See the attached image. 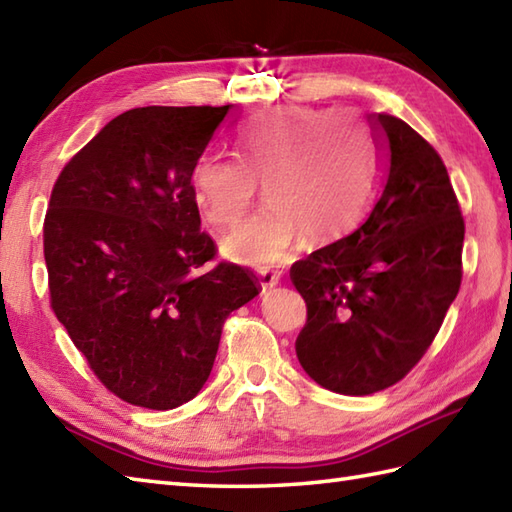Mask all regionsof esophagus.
<instances>
[{
	"label": "esophagus",
	"instance_id": "obj_1",
	"mask_svg": "<svg viewBox=\"0 0 512 512\" xmlns=\"http://www.w3.org/2000/svg\"><path fill=\"white\" fill-rule=\"evenodd\" d=\"M279 279H281L279 273H273V270H262V273H259V286H262V292L273 290L279 284Z\"/></svg>",
	"mask_w": 512,
	"mask_h": 512
}]
</instances>
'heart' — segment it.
Segmentation results:
<instances>
[{"label":"heart","mask_w":512,"mask_h":512,"mask_svg":"<svg viewBox=\"0 0 512 512\" xmlns=\"http://www.w3.org/2000/svg\"><path fill=\"white\" fill-rule=\"evenodd\" d=\"M237 158L206 151L191 169V193L211 226L242 220L264 184L268 204L228 235L222 253L268 268L301 235L334 242L361 222L376 184V154L363 127L330 110H270L239 129Z\"/></svg>","instance_id":"1"}]
</instances>
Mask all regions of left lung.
<instances>
[{
	"mask_svg": "<svg viewBox=\"0 0 512 512\" xmlns=\"http://www.w3.org/2000/svg\"><path fill=\"white\" fill-rule=\"evenodd\" d=\"M369 123L383 156L372 211L354 233L290 268L308 306L299 363L343 396L405 378L462 281L464 220L438 151L396 116L374 114Z\"/></svg>",
	"mask_w": 512,
	"mask_h": 512,
	"instance_id": "obj_1",
	"label": "left lung"
}]
</instances>
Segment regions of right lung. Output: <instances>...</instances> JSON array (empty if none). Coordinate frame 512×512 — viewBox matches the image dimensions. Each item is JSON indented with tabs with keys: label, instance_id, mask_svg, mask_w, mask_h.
I'll use <instances>...</instances> for the list:
<instances>
[{
	"label": "right lung",
	"instance_id": "1",
	"mask_svg": "<svg viewBox=\"0 0 512 512\" xmlns=\"http://www.w3.org/2000/svg\"><path fill=\"white\" fill-rule=\"evenodd\" d=\"M233 105L136 107L107 123L54 182L43 222L50 306L92 372L129 405L198 396L228 314L262 286L235 264L202 270L191 169Z\"/></svg>",
	"mask_w": 512,
	"mask_h": 512
}]
</instances>
